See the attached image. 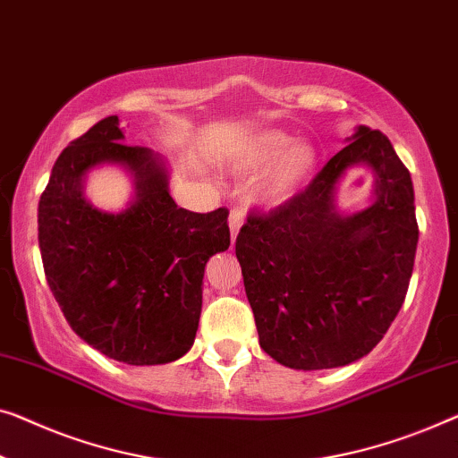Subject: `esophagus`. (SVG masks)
Returning a JSON list of instances; mask_svg holds the SVG:
<instances>
[{
  "instance_id": "1",
  "label": "esophagus",
  "mask_w": 458,
  "mask_h": 458,
  "mask_svg": "<svg viewBox=\"0 0 458 458\" xmlns=\"http://www.w3.org/2000/svg\"><path fill=\"white\" fill-rule=\"evenodd\" d=\"M242 225H243V215L240 213V210H231V215H229V229H231V242H235V237H237V233H240Z\"/></svg>"
}]
</instances>
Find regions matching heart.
I'll use <instances>...</instances> for the list:
<instances>
[{
  "instance_id": "1",
  "label": "heart",
  "mask_w": 458,
  "mask_h": 458,
  "mask_svg": "<svg viewBox=\"0 0 458 458\" xmlns=\"http://www.w3.org/2000/svg\"><path fill=\"white\" fill-rule=\"evenodd\" d=\"M227 167L237 175H256L270 167L258 183V200L268 207L287 202L310 180L316 167V150L310 142H293L278 130L250 134L231 152Z\"/></svg>"
}]
</instances>
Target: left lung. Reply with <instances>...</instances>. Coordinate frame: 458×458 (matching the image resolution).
Listing matches in <instances>:
<instances>
[{
	"label": "left lung",
	"mask_w": 458,
	"mask_h": 458,
	"mask_svg": "<svg viewBox=\"0 0 458 458\" xmlns=\"http://www.w3.org/2000/svg\"><path fill=\"white\" fill-rule=\"evenodd\" d=\"M355 166L373 174L375 198L343 214L335 188ZM417 240L409 171L382 131L360 125L301 194L250 215L237 235L260 347L303 372L361 360L405 301Z\"/></svg>",
	"instance_id": "1"
}]
</instances>
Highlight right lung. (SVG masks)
I'll return each instance as SVG.
<instances>
[{"instance_id": "obj_1", "label": "right lung", "mask_w": 458, "mask_h": 458, "mask_svg": "<svg viewBox=\"0 0 458 458\" xmlns=\"http://www.w3.org/2000/svg\"><path fill=\"white\" fill-rule=\"evenodd\" d=\"M117 115L70 142L38 202V248L49 289L72 330L130 366L180 360L194 344L208 258L231 243L227 208H177L158 152L123 144ZM129 171L135 196L107 214L85 200V175Z\"/></svg>"}]
</instances>
